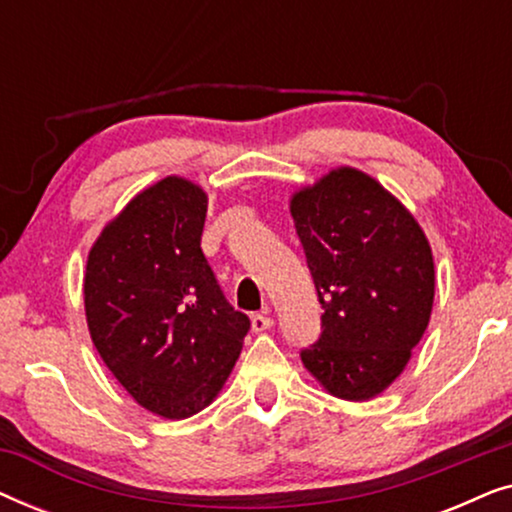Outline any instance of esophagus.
Segmentation results:
<instances>
[{
    "instance_id": "esophagus-1",
    "label": "esophagus",
    "mask_w": 512,
    "mask_h": 512,
    "mask_svg": "<svg viewBox=\"0 0 512 512\" xmlns=\"http://www.w3.org/2000/svg\"><path fill=\"white\" fill-rule=\"evenodd\" d=\"M272 326V317L268 312H258L251 317V328H254V333H263L268 331V328Z\"/></svg>"
}]
</instances>
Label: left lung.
<instances>
[{
	"instance_id": "left-lung-1",
	"label": "left lung",
	"mask_w": 512,
	"mask_h": 512,
	"mask_svg": "<svg viewBox=\"0 0 512 512\" xmlns=\"http://www.w3.org/2000/svg\"><path fill=\"white\" fill-rule=\"evenodd\" d=\"M321 303L319 340L300 352L328 394H382L429 326L436 272L424 230L380 181L338 167L291 198Z\"/></svg>"
}]
</instances>
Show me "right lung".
<instances>
[{"label": "right lung", "mask_w": 512, "mask_h": 512, "mask_svg": "<svg viewBox=\"0 0 512 512\" xmlns=\"http://www.w3.org/2000/svg\"><path fill=\"white\" fill-rule=\"evenodd\" d=\"M205 216L198 184L160 179L104 226L83 277L95 349L125 391L165 419L214 401L251 326L202 254Z\"/></svg>", "instance_id": "obj_1"}]
</instances>
